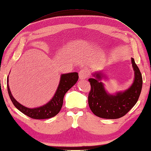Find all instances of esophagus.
Returning a JSON list of instances; mask_svg holds the SVG:
<instances>
[{"mask_svg":"<svg viewBox=\"0 0 151 151\" xmlns=\"http://www.w3.org/2000/svg\"><path fill=\"white\" fill-rule=\"evenodd\" d=\"M88 71L86 69H82L79 72V78L80 80H86L88 77Z\"/></svg>","mask_w":151,"mask_h":151,"instance_id":"34e87169","label":"esophagus"}]
</instances>
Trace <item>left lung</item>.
<instances>
[{
    "instance_id": "left-lung-1",
    "label": "left lung",
    "mask_w": 151,
    "mask_h": 151,
    "mask_svg": "<svg viewBox=\"0 0 151 151\" xmlns=\"http://www.w3.org/2000/svg\"><path fill=\"white\" fill-rule=\"evenodd\" d=\"M134 71V79L131 86L123 92L109 94L106 91L101 79L105 77L102 71L95 72L93 78L88 79L91 88L88 96V102L91 111L100 118L115 119L124 116L137 103L142 87V76L134 62L131 58Z\"/></svg>"
}]
</instances>
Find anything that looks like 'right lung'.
I'll list each match as a JSON object with an SVG mask.
<instances>
[{
    "instance_id": "obj_1",
    "label": "right lung",
    "mask_w": 151,
    "mask_h": 151,
    "mask_svg": "<svg viewBox=\"0 0 151 151\" xmlns=\"http://www.w3.org/2000/svg\"><path fill=\"white\" fill-rule=\"evenodd\" d=\"M78 79V74L76 72L65 73L60 76V82L55 95L46 105L34 109H29L19 103L11 94L9 87V78H7V91L11 101L14 106L21 112L34 119H49L55 116L59 112L63 104L65 94L76 83Z\"/></svg>"
}]
</instances>
